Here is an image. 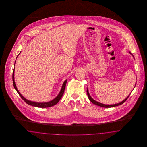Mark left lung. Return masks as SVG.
Segmentation results:
<instances>
[{"label":"left lung","mask_w":147,"mask_h":147,"mask_svg":"<svg viewBox=\"0 0 147 147\" xmlns=\"http://www.w3.org/2000/svg\"><path fill=\"white\" fill-rule=\"evenodd\" d=\"M129 53H130V52H129ZM86 92H87V95H88V96L89 99L90 100V101H91L92 103H93L94 104H95V105L103 107H106V108H107V107H115V106H119V105H122L123 103H124V102L126 101V100H127V98H128L129 95H130V94H129L127 98H125L123 101H122V102H119V104H113V105H105V104H101V103H100V102H98L96 101L95 100H94L92 98H91V96H90V95H89V91H88V89H87V90H86Z\"/></svg>","instance_id":"1"}]
</instances>
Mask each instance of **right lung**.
Returning <instances> with one entry per match:
<instances>
[{"label":"right lung","mask_w":147,"mask_h":147,"mask_svg":"<svg viewBox=\"0 0 147 147\" xmlns=\"http://www.w3.org/2000/svg\"><path fill=\"white\" fill-rule=\"evenodd\" d=\"M67 80H65L64 81V82L63 83V85L62 86V89H61V91L59 92V94L53 100L49 101V102H33V101H29V100L26 99L25 98L22 96V95H21V94L19 92V91H18V90L17 89V88L16 86L15 83V81H14V71H13V85H14V88L15 89V90L18 92V93L19 94L20 96L22 98V99L26 104H28V105H31V106H36V107H41V108L51 107L52 106L56 105L59 102V101L61 100V98H62V96H63V94H64L65 88V85H66V83H67Z\"/></svg>","instance_id":"right-lung-1"}]
</instances>
